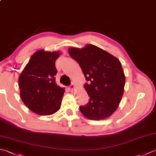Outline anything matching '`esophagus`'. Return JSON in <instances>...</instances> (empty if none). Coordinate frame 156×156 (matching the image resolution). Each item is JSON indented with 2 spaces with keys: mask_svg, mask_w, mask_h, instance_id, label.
I'll use <instances>...</instances> for the list:
<instances>
[{
  "mask_svg": "<svg viewBox=\"0 0 156 156\" xmlns=\"http://www.w3.org/2000/svg\"><path fill=\"white\" fill-rule=\"evenodd\" d=\"M76 84H74V83L72 84L69 87V88L70 89V90H74V89H76Z\"/></svg>",
  "mask_w": 156,
  "mask_h": 156,
  "instance_id": "1",
  "label": "esophagus"
}]
</instances>
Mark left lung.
<instances>
[{"instance_id":"1","label":"left lung","mask_w":156,"mask_h":156,"mask_svg":"<svg viewBox=\"0 0 156 156\" xmlns=\"http://www.w3.org/2000/svg\"><path fill=\"white\" fill-rule=\"evenodd\" d=\"M68 53L77 62L88 83L84 85L88 103L80 111L91 120L108 118L117 110L124 92L125 76L117 58L97 46L69 48Z\"/></svg>"}]
</instances>
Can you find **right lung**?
<instances>
[{"label": "right lung", "instance_id": "add662e5", "mask_svg": "<svg viewBox=\"0 0 156 156\" xmlns=\"http://www.w3.org/2000/svg\"><path fill=\"white\" fill-rule=\"evenodd\" d=\"M62 53L40 49L35 52L19 76L20 97L29 110L51 115L60 108L65 88L55 83V61Z\"/></svg>", "mask_w": 156, "mask_h": 156}]
</instances>
